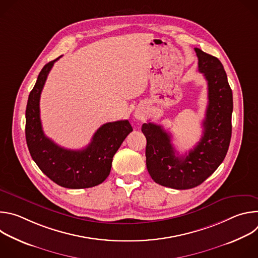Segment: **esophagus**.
<instances>
[{"label":"esophagus","instance_id":"34e87169","mask_svg":"<svg viewBox=\"0 0 258 258\" xmlns=\"http://www.w3.org/2000/svg\"><path fill=\"white\" fill-rule=\"evenodd\" d=\"M147 113H148V110H147V107L144 106V105H140L138 106V108L136 109L135 111V118L137 120H144Z\"/></svg>","mask_w":258,"mask_h":258}]
</instances>
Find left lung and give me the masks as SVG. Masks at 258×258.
<instances>
[{
	"mask_svg": "<svg viewBox=\"0 0 258 258\" xmlns=\"http://www.w3.org/2000/svg\"><path fill=\"white\" fill-rule=\"evenodd\" d=\"M198 70L208 87V105L203 136L185 156L175 155L170 135L161 125L144 123L146 164L153 180L161 186L186 190L199 186L227 155L232 136L233 93L224 66L216 57L195 48Z\"/></svg>",
	"mask_w": 258,
	"mask_h": 258,
	"instance_id": "8db88e82",
	"label": "left lung"
}]
</instances>
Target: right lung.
Returning a JSON list of instances; mask_svg holds the SVG:
<instances>
[{
	"instance_id": "obj_1",
	"label": "right lung",
	"mask_w": 258,
	"mask_h": 258,
	"mask_svg": "<svg viewBox=\"0 0 258 258\" xmlns=\"http://www.w3.org/2000/svg\"><path fill=\"white\" fill-rule=\"evenodd\" d=\"M60 57L43 67L28 96L25 111L27 147L36 165L57 185L68 189L95 187L109 175L113 156L133 127L128 120L105 123L82 150L62 148L47 138L40 117V98L49 72Z\"/></svg>"
}]
</instances>
